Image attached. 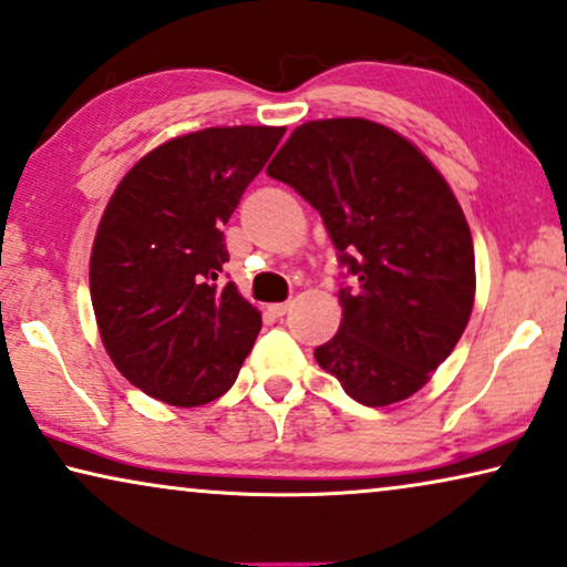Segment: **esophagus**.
Instances as JSON below:
<instances>
[{
  "label": "esophagus",
  "mask_w": 567,
  "mask_h": 567,
  "mask_svg": "<svg viewBox=\"0 0 567 567\" xmlns=\"http://www.w3.org/2000/svg\"><path fill=\"white\" fill-rule=\"evenodd\" d=\"M287 310H290V300H287V302H275V306H269V313L277 316V318H282Z\"/></svg>",
  "instance_id": "obj_1"
}]
</instances>
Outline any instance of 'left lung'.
Here are the masks:
<instances>
[{"mask_svg": "<svg viewBox=\"0 0 567 567\" xmlns=\"http://www.w3.org/2000/svg\"><path fill=\"white\" fill-rule=\"evenodd\" d=\"M267 174L321 213L349 280L316 362L370 409L416 393L473 313V236L450 185L411 141L362 117L295 127Z\"/></svg>", "mask_w": 567, "mask_h": 567, "instance_id": "8db88e82", "label": "left lung"}]
</instances>
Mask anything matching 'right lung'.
I'll list each match as a JSON object with an SVG mask.
<instances>
[{
    "instance_id": "obj_1",
    "label": "right lung",
    "mask_w": 567,
    "mask_h": 567,
    "mask_svg": "<svg viewBox=\"0 0 567 567\" xmlns=\"http://www.w3.org/2000/svg\"><path fill=\"white\" fill-rule=\"evenodd\" d=\"M282 135L236 125L166 141L110 197L90 259L94 316L110 360L156 401H215L257 341L259 310L223 285L220 228Z\"/></svg>"
}]
</instances>
